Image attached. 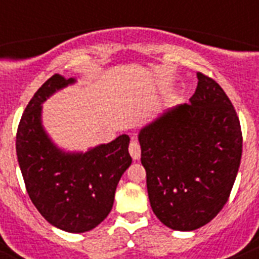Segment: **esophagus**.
<instances>
[{"instance_id":"1","label":"esophagus","mask_w":259,"mask_h":259,"mask_svg":"<svg viewBox=\"0 0 259 259\" xmlns=\"http://www.w3.org/2000/svg\"><path fill=\"white\" fill-rule=\"evenodd\" d=\"M129 153L133 160H140V157H141V148H140V144L136 140L130 142Z\"/></svg>"}]
</instances>
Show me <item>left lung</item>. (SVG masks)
Returning a JSON list of instances; mask_svg holds the SVG:
<instances>
[{
	"label": "left lung",
	"instance_id": "left-lung-1",
	"mask_svg": "<svg viewBox=\"0 0 259 259\" xmlns=\"http://www.w3.org/2000/svg\"><path fill=\"white\" fill-rule=\"evenodd\" d=\"M196 76L189 103L165 110L138 133L150 207L177 231H193L221 212L242 157L233 103L213 79Z\"/></svg>",
	"mask_w": 259,
	"mask_h": 259
}]
</instances>
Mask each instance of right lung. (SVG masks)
Wrapping results in <instances>:
<instances>
[{
	"mask_svg": "<svg viewBox=\"0 0 259 259\" xmlns=\"http://www.w3.org/2000/svg\"><path fill=\"white\" fill-rule=\"evenodd\" d=\"M76 79L54 75L30 99L16 137L26 191L44 219L67 233H86L105 221L117 185L132 164L130 138L122 134L87 152L59 148L42 125V103Z\"/></svg>",
	"mask_w": 259,
	"mask_h": 259,
	"instance_id": "1",
	"label": "right lung"
}]
</instances>
